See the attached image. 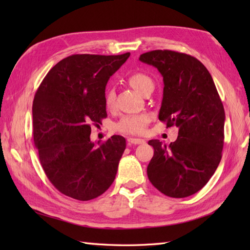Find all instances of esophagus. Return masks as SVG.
Instances as JSON below:
<instances>
[{
  "label": "esophagus",
  "instance_id": "34e87169",
  "mask_svg": "<svg viewBox=\"0 0 250 250\" xmlns=\"http://www.w3.org/2000/svg\"><path fill=\"white\" fill-rule=\"evenodd\" d=\"M128 142H129V144H132V145H140V144H144L145 143L144 140L134 139V137H129Z\"/></svg>",
  "mask_w": 250,
  "mask_h": 250
}]
</instances>
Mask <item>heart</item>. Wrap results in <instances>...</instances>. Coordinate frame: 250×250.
I'll return each mask as SVG.
<instances>
[{
    "label": "heart",
    "instance_id": "heart-1",
    "mask_svg": "<svg viewBox=\"0 0 250 250\" xmlns=\"http://www.w3.org/2000/svg\"><path fill=\"white\" fill-rule=\"evenodd\" d=\"M129 83L137 90L140 93L144 94L147 90L153 89L152 79L144 73H134L129 77ZM115 90L108 88L105 93V106L108 109L115 107ZM150 117L147 114H130L121 117V119L117 122L116 129L122 133L126 134H143L146 131Z\"/></svg>",
    "mask_w": 250,
    "mask_h": 250
}]
</instances>
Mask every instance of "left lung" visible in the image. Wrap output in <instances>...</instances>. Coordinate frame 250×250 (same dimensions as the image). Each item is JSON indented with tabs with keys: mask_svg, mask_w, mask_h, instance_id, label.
<instances>
[{
	"mask_svg": "<svg viewBox=\"0 0 250 250\" xmlns=\"http://www.w3.org/2000/svg\"><path fill=\"white\" fill-rule=\"evenodd\" d=\"M140 60L163 77L159 120L177 126L178 137L168 146L148 144L153 157L147 175L155 187L171 198L198 192L213 176L222 156L225 109L209 72L196 58L173 50H152Z\"/></svg>",
	"mask_w": 250,
	"mask_h": 250,
	"instance_id": "8db88e82",
	"label": "left lung"
}]
</instances>
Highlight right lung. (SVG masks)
<instances>
[{
  "mask_svg": "<svg viewBox=\"0 0 250 250\" xmlns=\"http://www.w3.org/2000/svg\"><path fill=\"white\" fill-rule=\"evenodd\" d=\"M130 52L118 56L73 55L47 73L35 93L33 139L46 176L70 198H98L115 180L125 140L113 135L98 145L91 125L107 117L105 87Z\"/></svg>",
  "mask_w": 250,
  "mask_h": 250,
  "instance_id": "1",
  "label": "right lung"
}]
</instances>
